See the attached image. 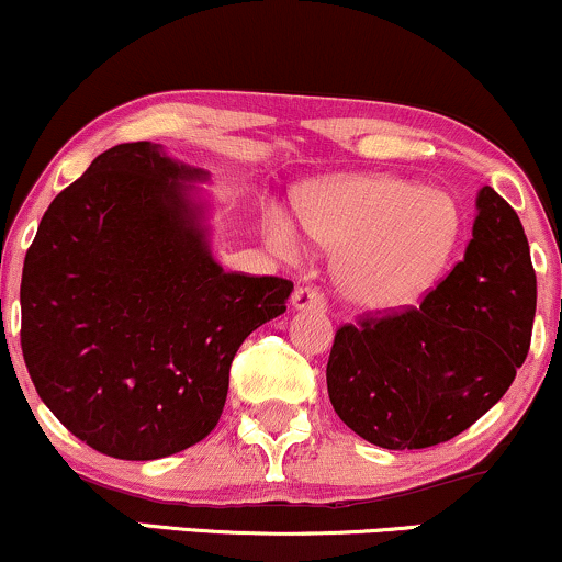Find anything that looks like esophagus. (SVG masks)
Returning a JSON list of instances; mask_svg holds the SVG:
<instances>
[{"mask_svg":"<svg viewBox=\"0 0 562 562\" xmlns=\"http://www.w3.org/2000/svg\"><path fill=\"white\" fill-rule=\"evenodd\" d=\"M293 308H314V312H325V299L314 288H295L293 290Z\"/></svg>","mask_w":562,"mask_h":562,"instance_id":"34e87169","label":"esophagus"}]
</instances>
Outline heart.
<instances>
[{"instance_id": "b5f03b06", "label": "heart", "mask_w": 562, "mask_h": 562, "mask_svg": "<svg viewBox=\"0 0 562 562\" xmlns=\"http://www.w3.org/2000/svg\"><path fill=\"white\" fill-rule=\"evenodd\" d=\"M303 227L340 250L338 285L367 308H402L420 301L454 254L460 209L449 192L398 177H362L303 198ZM263 237L282 259L306 250L282 211H267Z\"/></svg>"}]
</instances>
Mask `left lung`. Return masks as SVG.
<instances>
[{"label": "left lung", "mask_w": 562, "mask_h": 562, "mask_svg": "<svg viewBox=\"0 0 562 562\" xmlns=\"http://www.w3.org/2000/svg\"><path fill=\"white\" fill-rule=\"evenodd\" d=\"M475 211L465 259L420 306L335 333L333 409L375 447L425 449L460 436L526 362L537 274L524 224L492 187H481Z\"/></svg>", "instance_id": "obj_1"}]
</instances>
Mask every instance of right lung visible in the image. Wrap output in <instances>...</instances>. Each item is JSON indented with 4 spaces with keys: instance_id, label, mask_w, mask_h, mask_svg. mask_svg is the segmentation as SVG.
Listing matches in <instances>:
<instances>
[{
    "instance_id": "obj_1",
    "label": "right lung",
    "mask_w": 562,
    "mask_h": 562,
    "mask_svg": "<svg viewBox=\"0 0 562 562\" xmlns=\"http://www.w3.org/2000/svg\"><path fill=\"white\" fill-rule=\"evenodd\" d=\"M198 182L209 171L160 145H115L49 203L25 254L29 375L57 420L108 457L158 460L203 441L237 348L293 290L224 272Z\"/></svg>"
}]
</instances>
